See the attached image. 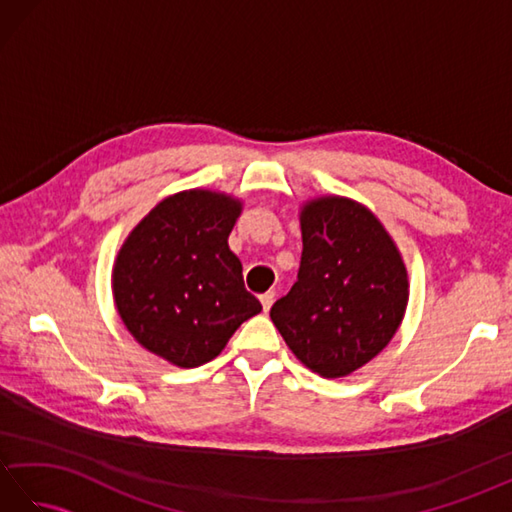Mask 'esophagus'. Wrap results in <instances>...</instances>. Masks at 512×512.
<instances>
[{
  "label": "esophagus",
  "mask_w": 512,
  "mask_h": 512,
  "mask_svg": "<svg viewBox=\"0 0 512 512\" xmlns=\"http://www.w3.org/2000/svg\"><path fill=\"white\" fill-rule=\"evenodd\" d=\"M259 301H262L264 312H268L270 308H273V303H275V292H264V295L259 297Z\"/></svg>",
  "instance_id": "34e87169"
}]
</instances>
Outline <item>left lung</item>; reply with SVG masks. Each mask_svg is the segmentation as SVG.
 Returning <instances> with one entry per match:
<instances>
[{
    "label": "left lung",
    "instance_id": "left-lung-1",
    "mask_svg": "<svg viewBox=\"0 0 512 512\" xmlns=\"http://www.w3.org/2000/svg\"><path fill=\"white\" fill-rule=\"evenodd\" d=\"M301 237L297 281L270 319L303 365L341 378L394 339L409 301L407 268L378 217L341 195L303 204Z\"/></svg>",
    "mask_w": 512,
    "mask_h": 512
}]
</instances>
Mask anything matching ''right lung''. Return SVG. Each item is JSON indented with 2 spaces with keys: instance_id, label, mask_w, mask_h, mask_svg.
Wrapping results in <instances>:
<instances>
[{
  "instance_id": "1",
  "label": "right lung",
  "mask_w": 512,
  "mask_h": 512,
  "mask_svg": "<svg viewBox=\"0 0 512 512\" xmlns=\"http://www.w3.org/2000/svg\"><path fill=\"white\" fill-rule=\"evenodd\" d=\"M242 202L191 189L169 195L118 250L112 290L134 339L171 365L200 367L262 312L228 248Z\"/></svg>"
}]
</instances>
